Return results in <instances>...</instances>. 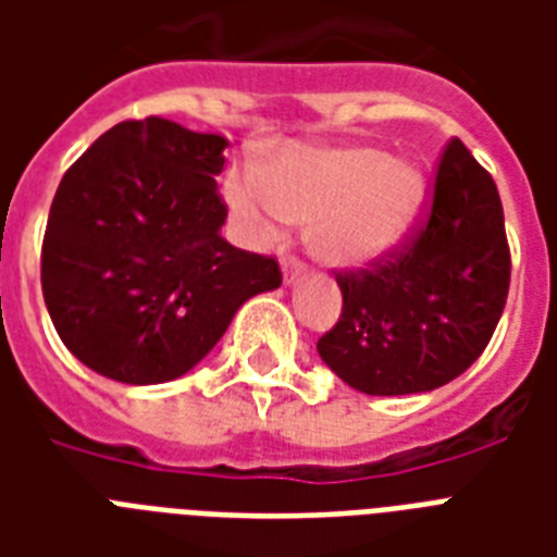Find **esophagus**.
I'll return each mask as SVG.
<instances>
[{
    "instance_id": "1",
    "label": "esophagus",
    "mask_w": 557,
    "mask_h": 557,
    "mask_svg": "<svg viewBox=\"0 0 557 557\" xmlns=\"http://www.w3.org/2000/svg\"><path fill=\"white\" fill-rule=\"evenodd\" d=\"M300 277H304V262L295 260V257L283 260V283H286V286H295Z\"/></svg>"
}]
</instances>
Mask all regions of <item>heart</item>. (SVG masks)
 <instances>
[{"label": "heart", "instance_id": "heart-1", "mask_svg": "<svg viewBox=\"0 0 557 557\" xmlns=\"http://www.w3.org/2000/svg\"><path fill=\"white\" fill-rule=\"evenodd\" d=\"M424 199L422 168L370 144L295 147L265 176L234 173L225 182L227 208L248 239L274 243L292 222L312 225V253L341 271L367 269L396 251Z\"/></svg>", "mask_w": 557, "mask_h": 557}]
</instances>
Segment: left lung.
Here are the masks:
<instances>
[{"label": "left lung", "instance_id": "1", "mask_svg": "<svg viewBox=\"0 0 557 557\" xmlns=\"http://www.w3.org/2000/svg\"><path fill=\"white\" fill-rule=\"evenodd\" d=\"M509 274L497 185L466 144L450 141L428 225L387 265L338 277L344 312L318 341V352L367 396L442 387L492 341Z\"/></svg>", "mask_w": 557, "mask_h": 557}]
</instances>
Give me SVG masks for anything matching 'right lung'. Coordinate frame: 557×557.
<instances>
[{
    "mask_svg": "<svg viewBox=\"0 0 557 557\" xmlns=\"http://www.w3.org/2000/svg\"><path fill=\"white\" fill-rule=\"evenodd\" d=\"M227 138L124 121L63 176L42 239V297L69 352L121 384L190 372L277 262L222 239Z\"/></svg>",
    "mask_w": 557,
    "mask_h": 557,
    "instance_id": "1",
    "label": "right lung"
}]
</instances>
